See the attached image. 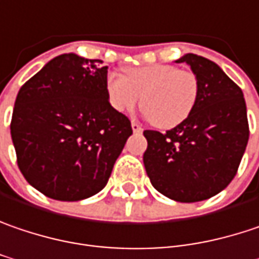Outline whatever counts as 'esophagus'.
Listing matches in <instances>:
<instances>
[{"instance_id":"1","label":"esophagus","mask_w":259,"mask_h":259,"mask_svg":"<svg viewBox=\"0 0 259 259\" xmlns=\"http://www.w3.org/2000/svg\"><path fill=\"white\" fill-rule=\"evenodd\" d=\"M132 130L135 132V133H141L142 132V127L138 124V123H135V121H132Z\"/></svg>"}]
</instances>
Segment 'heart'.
Listing matches in <instances>:
<instances>
[{
	"label": "heart",
	"instance_id": "heart-1",
	"mask_svg": "<svg viewBox=\"0 0 259 259\" xmlns=\"http://www.w3.org/2000/svg\"><path fill=\"white\" fill-rule=\"evenodd\" d=\"M105 91L115 111L132 113L142 99L148 120L160 129H171L193 111L199 83L190 70H179L171 64H149L126 69L123 76L108 74Z\"/></svg>",
	"mask_w": 259,
	"mask_h": 259
}]
</instances>
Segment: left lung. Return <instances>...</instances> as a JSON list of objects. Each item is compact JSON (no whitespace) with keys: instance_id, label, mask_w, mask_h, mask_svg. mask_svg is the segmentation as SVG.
Wrapping results in <instances>:
<instances>
[{"instance_id":"left-lung-1","label":"left lung","mask_w":259,"mask_h":259,"mask_svg":"<svg viewBox=\"0 0 259 259\" xmlns=\"http://www.w3.org/2000/svg\"><path fill=\"white\" fill-rule=\"evenodd\" d=\"M199 95L190 115L165 133L145 130L146 175L152 186L177 202H198L226 189L245 154L249 126L243 92L211 60L186 54Z\"/></svg>"}]
</instances>
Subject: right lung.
Instances as JSON below:
<instances>
[{"label":"right lung","mask_w":259,"mask_h":259,"mask_svg":"<svg viewBox=\"0 0 259 259\" xmlns=\"http://www.w3.org/2000/svg\"><path fill=\"white\" fill-rule=\"evenodd\" d=\"M101 60L63 54L20 88L11 139L24 179L57 201H80L105 188L132 132L111 107Z\"/></svg>","instance_id":"1"}]
</instances>
